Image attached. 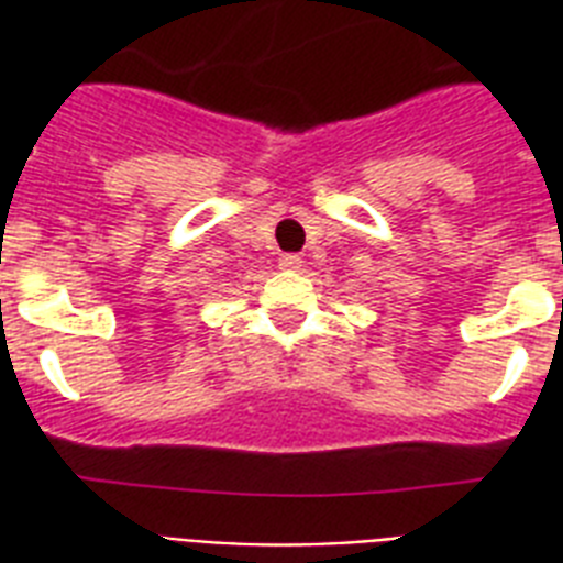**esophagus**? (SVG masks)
Masks as SVG:
<instances>
[{
    "label": "esophagus",
    "mask_w": 563,
    "mask_h": 563,
    "mask_svg": "<svg viewBox=\"0 0 563 563\" xmlns=\"http://www.w3.org/2000/svg\"><path fill=\"white\" fill-rule=\"evenodd\" d=\"M300 265H303L300 254H283L280 256V268H286V272H295V268H300Z\"/></svg>",
    "instance_id": "34e87169"
}]
</instances>
